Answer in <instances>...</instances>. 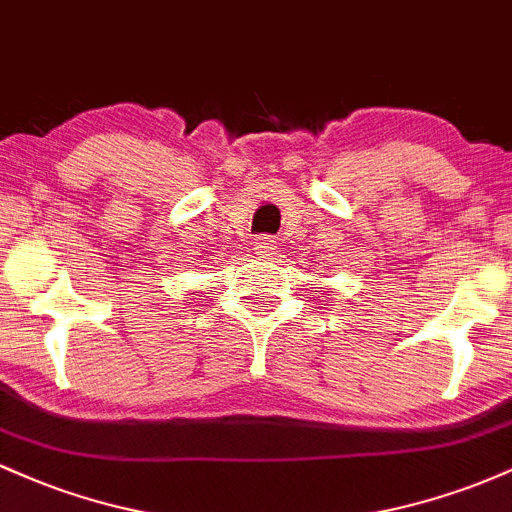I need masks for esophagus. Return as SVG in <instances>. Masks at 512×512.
Returning <instances> with one entry per match:
<instances>
[{
  "mask_svg": "<svg viewBox=\"0 0 512 512\" xmlns=\"http://www.w3.org/2000/svg\"><path fill=\"white\" fill-rule=\"evenodd\" d=\"M279 248H276V240L269 238V236H260L255 243V255L260 257H274Z\"/></svg>",
  "mask_w": 512,
  "mask_h": 512,
  "instance_id": "34e87169",
  "label": "esophagus"
}]
</instances>
